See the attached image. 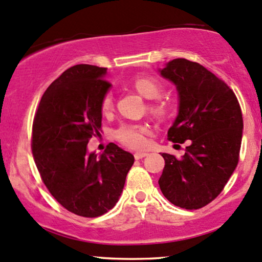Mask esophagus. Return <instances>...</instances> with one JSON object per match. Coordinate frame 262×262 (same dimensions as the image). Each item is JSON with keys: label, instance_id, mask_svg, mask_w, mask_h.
Here are the masks:
<instances>
[{"label": "esophagus", "instance_id": "34e87169", "mask_svg": "<svg viewBox=\"0 0 262 262\" xmlns=\"http://www.w3.org/2000/svg\"><path fill=\"white\" fill-rule=\"evenodd\" d=\"M145 156H147V152H143V151H141V152H135L134 154L135 160H140V159H143V157H145Z\"/></svg>", "mask_w": 262, "mask_h": 262}]
</instances>
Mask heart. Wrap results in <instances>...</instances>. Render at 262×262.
I'll return each mask as SVG.
<instances>
[{"instance_id":"1","label":"heart","mask_w":262,"mask_h":262,"mask_svg":"<svg viewBox=\"0 0 262 262\" xmlns=\"http://www.w3.org/2000/svg\"><path fill=\"white\" fill-rule=\"evenodd\" d=\"M132 85L137 89L144 97L155 99L162 93V84L155 78L151 77H135L132 80ZM113 103V97L111 93H106L101 99V111L107 113L111 111ZM152 110L156 112H163L166 110V102L161 99H156L152 103ZM149 128L144 124H122L113 132V135L119 143L130 149H143L146 146Z\"/></svg>"}]
</instances>
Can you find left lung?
<instances>
[{
    "label": "left lung",
    "instance_id": "1",
    "mask_svg": "<svg viewBox=\"0 0 262 262\" xmlns=\"http://www.w3.org/2000/svg\"><path fill=\"white\" fill-rule=\"evenodd\" d=\"M160 72L179 95L178 116L167 138L179 144L191 140L182 159L162 154L160 189L176 206L201 209L219 196L238 165L241 105L231 88L199 63L176 58Z\"/></svg>",
    "mask_w": 262,
    "mask_h": 262
}]
</instances>
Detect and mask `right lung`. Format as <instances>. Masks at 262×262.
<instances>
[{"mask_svg": "<svg viewBox=\"0 0 262 262\" xmlns=\"http://www.w3.org/2000/svg\"><path fill=\"white\" fill-rule=\"evenodd\" d=\"M107 68L77 64L47 88L33 122L31 150L51 195L78 216L97 217L111 210L124 187L134 156L110 143L105 152L86 145L100 134L101 99L111 86Z\"/></svg>", "mask_w": 262, "mask_h": 262, "instance_id": "add662e5", "label": "right lung"}]
</instances>
